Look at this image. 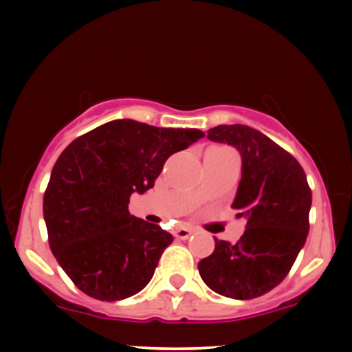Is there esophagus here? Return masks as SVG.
<instances>
[{
	"mask_svg": "<svg viewBox=\"0 0 352 352\" xmlns=\"http://www.w3.org/2000/svg\"><path fill=\"white\" fill-rule=\"evenodd\" d=\"M193 233H195V230H193V228H190V227H180V228H177L175 236L180 238V240H187V238L192 236Z\"/></svg>",
	"mask_w": 352,
	"mask_h": 352,
	"instance_id": "34e87169",
	"label": "esophagus"
}]
</instances>
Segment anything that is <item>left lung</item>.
I'll return each instance as SVG.
<instances>
[{"label": "left lung", "instance_id": "1", "mask_svg": "<svg viewBox=\"0 0 352 352\" xmlns=\"http://www.w3.org/2000/svg\"><path fill=\"white\" fill-rule=\"evenodd\" d=\"M207 137L241 155V180L232 207L246 218L235 245L217 240L199 263L210 289L233 300L272 292L289 273L309 232L311 188L296 159L248 125H217Z\"/></svg>", "mask_w": 352, "mask_h": 352}]
</instances>
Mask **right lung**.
Here are the masks:
<instances>
[{
    "label": "right lung",
    "instance_id": "right-lung-1",
    "mask_svg": "<svg viewBox=\"0 0 352 352\" xmlns=\"http://www.w3.org/2000/svg\"><path fill=\"white\" fill-rule=\"evenodd\" d=\"M205 134L119 119L64 148L44 192L51 252L87 296L119 301L152 280L173 236L129 213L134 192L153 187L172 153Z\"/></svg>",
    "mask_w": 352,
    "mask_h": 352
}]
</instances>
